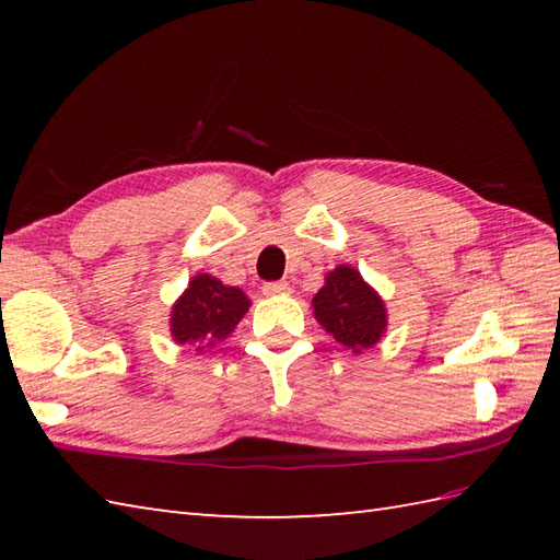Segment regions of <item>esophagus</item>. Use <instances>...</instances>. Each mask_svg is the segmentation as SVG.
Returning a JSON list of instances; mask_svg holds the SVG:
<instances>
[{"instance_id":"34e87169","label":"esophagus","mask_w":560,"mask_h":560,"mask_svg":"<svg viewBox=\"0 0 560 560\" xmlns=\"http://www.w3.org/2000/svg\"><path fill=\"white\" fill-rule=\"evenodd\" d=\"M261 291H265V295H279V293H289L291 287L287 281H267L261 283Z\"/></svg>"}]
</instances>
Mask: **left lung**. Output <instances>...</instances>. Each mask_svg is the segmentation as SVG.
Wrapping results in <instances>:
<instances>
[{"label":"left lung","mask_w":560,"mask_h":560,"mask_svg":"<svg viewBox=\"0 0 560 560\" xmlns=\"http://www.w3.org/2000/svg\"><path fill=\"white\" fill-rule=\"evenodd\" d=\"M313 307L317 323L353 353L371 349L387 327L383 299L351 267H337L327 273Z\"/></svg>","instance_id":"8db88e82"}]
</instances>
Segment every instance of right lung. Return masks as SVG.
Returning <instances> with one entry per match:
<instances>
[{
    "instance_id": "add662e5",
    "label": "right lung",
    "mask_w": 560,
    "mask_h": 560,
    "mask_svg": "<svg viewBox=\"0 0 560 560\" xmlns=\"http://www.w3.org/2000/svg\"><path fill=\"white\" fill-rule=\"evenodd\" d=\"M247 295L235 287H223L209 273L189 281L183 299L173 305L171 335L177 343L201 351L231 335L247 313Z\"/></svg>"
}]
</instances>
